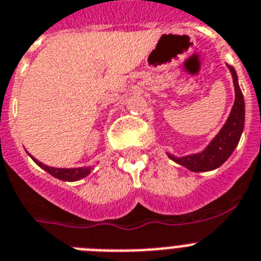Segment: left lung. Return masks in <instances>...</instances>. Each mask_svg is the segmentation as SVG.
<instances>
[{"instance_id":"obj_1","label":"left lung","mask_w":261,"mask_h":261,"mask_svg":"<svg viewBox=\"0 0 261 261\" xmlns=\"http://www.w3.org/2000/svg\"><path fill=\"white\" fill-rule=\"evenodd\" d=\"M227 68L232 76L235 99L225 124L222 126L218 134L210 140L209 144L203 149H201L199 152L184 156H176L171 152H167L171 160L192 172H209L219 168L230 158L231 153L234 152L244 130L246 109H244L243 94H242L239 83H238L237 72L230 65H227Z\"/></svg>"}]
</instances>
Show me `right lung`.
Here are the masks:
<instances>
[{
    "mask_svg": "<svg viewBox=\"0 0 261 261\" xmlns=\"http://www.w3.org/2000/svg\"><path fill=\"white\" fill-rule=\"evenodd\" d=\"M27 155L33 159L36 164L39 165L40 168L44 169L46 172H48L51 176L59 178L62 181H79L81 178L87 177L88 174L93 171L92 167H79V168H55V167H48V165L43 164L39 160H36L33 155L27 152Z\"/></svg>",
    "mask_w": 261,
    "mask_h": 261,
    "instance_id": "1",
    "label": "right lung"
}]
</instances>
